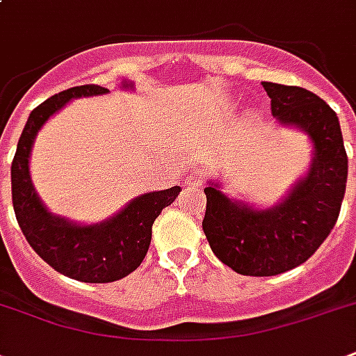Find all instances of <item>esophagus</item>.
<instances>
[{
    "instance_id": "34e87169",
    "label": "esophagus",
    "mask_w": 356,
    "mask_h": 356,
    "mask_svg": "<svg viewBox=\"0 0 356 356\" xmlns=\"http://www.w3.org/2000/svg\"><path fill=\"white\" fill-rule=\"evenodd\" d=\"M203 183H205V177H203V173L197 172V170H192V172L186 173V177H184V184H186V186H201Z\"/></svg>"
}]
</instances>
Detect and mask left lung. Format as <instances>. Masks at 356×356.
Returning <instances> with one entry per match:
<instances>
[{"label":"left lung","instance_id":"obj_1","mask_svg":"<svg viewBox=\"0 0 356 356\" xmlns=\"http://www.w3.org/2000/svg\"><path fill=\"white\" fill-rule=\"evenodd\" d=\"M262 86L277 122L309 134L314 156L309 173L266 211L229 200L216 183L205 188L203 233L211 249L231 270L253 277L279 275L307 262L334 227L348 183V155L337 113L299 86Z\"/></svg>","mask_w":356,"mask_h":356}]
</instances>
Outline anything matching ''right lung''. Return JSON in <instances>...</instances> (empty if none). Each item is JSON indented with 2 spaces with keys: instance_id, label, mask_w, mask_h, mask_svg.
Here are the masks:
<instances>
[{
  "instance_id": "right-lung-1",
  "label": "right lung",
  "mask_w": 356,
  "mask_h": 356,
  "mask_svg": "<svg viewBox=\"0 0 356 356\" xmlns=\"http://www.w3.org/2000/svg\"><path fill=\"white\" fill-rule=\"evenodd\" d=\"M133 88V83H123ZM99 85L58 92L29 114L10 166L13 207L25 240L58 273L83 282H113L142 264L151 242V227L162 209L172 205L181 188L172 186L134 197L125 209L96 225H77L42 205L29 175V155L40 127L74 97L107 94Z\"/></svg>"
}]
</instances>
